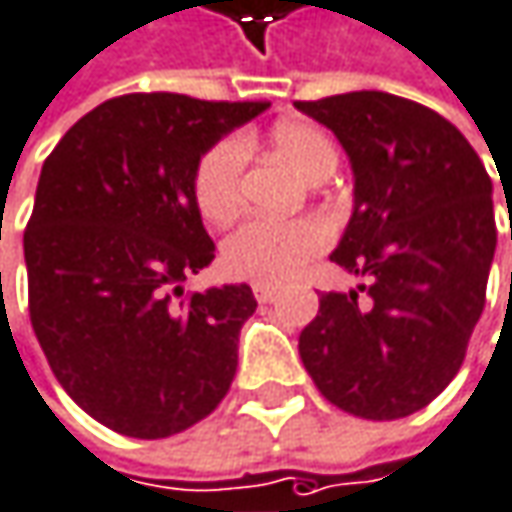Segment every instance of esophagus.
I'll return each instance as SVG.
<instances>
[{
    "instance_id": "1",
    "label": "esophagus",
    "mask_w": 512,
    "mask_h": 512,
    "mask_svg": "<svg viewBox=\"0 0 512 512\" xmlns=\"http://www.w3.org/2000/svg\"><path fill=\"white\" fill-rule=\"evenodd\" d=\"M252 290H255L257 302H272V299H275V293H278V287H275V284H260V281H257Z\"/></svg>"
}]
</instances>
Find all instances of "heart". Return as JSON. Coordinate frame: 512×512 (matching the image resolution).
Instances as JSON below:
<instances>
[{"instance_id":"heart-1","label":"heart","mask_w":512,"mask_h":512,"mask_svg":"<svg viewBox=\"0 0 512 512\" xmlns=\"http://www.w3.org/2000/svg\"><path fill=\"white\" fill-rule=\"evenodd\" d=\"M275 149L293 163L304 178H313L325 163H337L334 143L307 122H284L272 134ZM246 166V143L225 137L210 146L196 166L193 193L202 216L225 222L240 205V181ZM331 240L322 219H246L222 240V266L237 278L260 284H278L293 278L310 257H316Z\"/></svg>"}]
</instances>
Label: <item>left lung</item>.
I'll list each match as a JSON object with an SVG mask.
<instances>
[{
  "label": "left lung",
  "mask_w": 512,
  "mask_h": 512,
  "mask_svg": "<svg viewBox=\"0 0 512 512\" xmlns=\"http://www.w3.org/2000/svg\"><path fill=\"white\" fill-rule=\"evenodd\" d=\"M296 108L331 128L354 175V208L331 260L366 278L322 293L299 337L304 369L360 419H401L457 375L481 319L495 255L492 181L437 111L381 90Z\"/></svg>",
  "instance_id": "left-lung-1"
}]
</instances>
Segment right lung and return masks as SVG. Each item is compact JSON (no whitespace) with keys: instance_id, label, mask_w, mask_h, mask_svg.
I'll use <instances>...</instances> for the list:
<instances>
[{"instance_id":"1","label":"right lung","mask_w":512,"mask_h":512,"mask_svg":"<svg viewBox=\"0 0 512 512\" xmlns=\"http://www.w3.org/2000/svg\"><path fill=\"white\" fill-rule=\"evenodd\" d=\"M266 102L131 93L78 119L40 169L23 237L28 313L58 384L111 431L161 440L216 410L255 313L249 284L184 299L213 260L193 178Z\"/></svg>"}]
</instances>
